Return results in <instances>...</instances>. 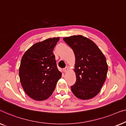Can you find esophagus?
I'll return each mask as SVG.
<instances>
[{
	"instance_id": "34e87169",
	"label": "esophagus",
	"mask_w": 126,
	"mask_h": 126,
	"mask_svg": "<svg viewBox=\"0 0 126 126\" xmlns=\"http://www.w3.org/2000/svg\"><path fill=\"white\" fill-rule=\"evenodd\" d=\"M68 70V68L67 67H65V68H64L63 69V71L64 72H67Z\"/></svg>"
}]
</instances>
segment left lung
I'll return each instance as SVG.
<instances>
[{
    "label": "left lung",
    "instance_id": "1",
    "mask_svg": "<svg viewBox=\"0 0 126 126\" xmlns=\"http://www.w3.org/2000/svg\"><path fill=\"white\" fill-rule=\"evenodd\" d=\"M75 56L77 80L71 89L77 98L88 100L98 95L107 77L108 65L94 42L82 35L63 38Z\"/></svg>",
    "mask_w": 126,
    "mask_h": 126
}]
</instances>
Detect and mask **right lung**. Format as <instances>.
<instances>
[{
	"label": "right lung",
	"instance_id": "obj_1",
	"mask_svg": "<svg viewBox=\"0 0 126 126\" xmlns=\"http://www.w3.org/2000/svg\"><path fill=\"white\" fill-rule=\"evenodd\" d=\"M59 39L49 38L35 43L21 60L19 70L21 84L25 93L35 100L48 98L62 77L52 52Z\"/></svg>",
	"mask_w": 126,
	"mask_h": 126
}]
</instances>
